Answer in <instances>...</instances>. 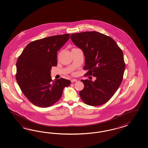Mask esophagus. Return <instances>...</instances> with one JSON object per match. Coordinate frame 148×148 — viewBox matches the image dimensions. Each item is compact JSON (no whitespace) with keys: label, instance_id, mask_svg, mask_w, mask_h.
<instances>
[{"label":"esophagus","instance_id":"34e87169","mask_svg":"<svg viewBox=\"0 0 148 148\" xmlns=\"http://www.w3.org/2000/svg\"><path fill=\"white\" fill-rule=\"evenodd\" d=\"M76 81H77V80L75 79H73L71 80V82H76Z\"/></svg>","mask_w":148,"mask_h":148}]
</instances>
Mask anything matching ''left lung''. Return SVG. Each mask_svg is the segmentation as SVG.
Listing matches in <instances>:
<instances>
[{
    "instance_id": "obj_1",
    "label": "left lung",
    "mask_w": 148,
    "mask_h": 148,
    "mask_svg": "<svg viewBox=\"0 0 148 148\" xmlns=\"http://www.w3.org/2000/svg\"><path fill=\"white\" fill-rule=\"evenodd\" d=\"M71 38L84 53L86 76L96 77L93 82L81 80L84 89L79 94L90 106L107 103L121 85L125 68L123 53L111 37L97 32L72 34Z\"/></svg>"
}]
</instances>
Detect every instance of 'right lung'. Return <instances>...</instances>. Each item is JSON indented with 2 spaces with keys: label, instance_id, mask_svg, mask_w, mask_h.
I'll return each mask as SVG.
<instances>
[{
  "label": "right lung",
  "instance_id": "right-lung-1",
  "mask_svg": "<svg viewBox=\"0 0 148 148\" xmlns=\"http://www.w3.org/2000/svg\"><path fill=\"white\" fill-rule=\"evenodd\" d=\"M70 34L49 36L27 45L16 63V80L23 93L32 103L48 108L56 103L71 81L61 77L53 81L51 67L58 64L57 52Z\"/></svg>",
  "mask_w": 148,
  "mask_h": 148
}]
</instances>
